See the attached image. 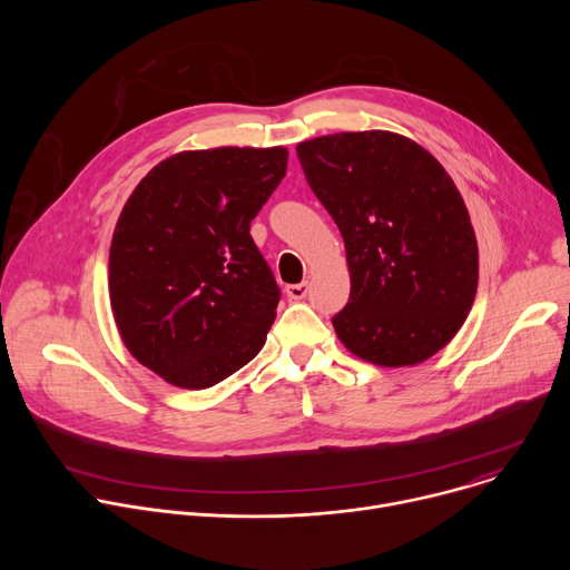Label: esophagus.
<instances>
[{"instance_id": "esophagus-1", "label": "esophagus", "mask_w": 570, "mask_h": 570, "mask_svg": "<svg viewBox=\"0 0 570 570\" xmlns=\"http://www.w3.org/2000/svg\"><path fill=\"white\" fill-rule=\"evenodd\" d=\"M306 293H308V284H306V282L286 286V295H288L291 299H304V297H306Z\"/></svg>"}]
</instances>
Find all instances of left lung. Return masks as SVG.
Segmentation results:
<instances>
[{
	"label": "left lung",
	"mask_w": 570,
	"mask_h": 570,
	"mask_svg": "<svg viewBox=\"0 0 570 570\" xmlns=\"http://www.w3.org/2000/svg\"><path fill=\"white\" fill-rule=\"evenodd\" d=\"M297 157L345 238L352 291L332 317L338 338L374 365L431 358L462 327L478 286L475 234L451 176L387 130L315 137Z\"/></svg>",
	"instance_id": "obj_1"
}]
</instances>
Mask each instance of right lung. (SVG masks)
<instances>
[{"label": "right lung", "instance_id": "1", "mask_svg": "<svg viewBox=\"0 0 570 570\" xmlns=\"http://www.w3.org/2000/svg\"><path fill=\"white\" fill-rule=\"evenodd\" d=\"M288 150L178 153L137 185L110 246V304L130 354L203 390L266 343L279 286L250 223L286 176Z\"/></svg>", "mask_w": 570, "mask_h": 570}]
</instances>
